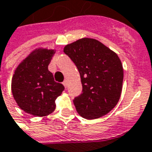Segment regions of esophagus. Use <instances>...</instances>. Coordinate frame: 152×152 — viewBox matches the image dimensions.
<instances>
[{"instance_id":"esophagus-1","label":"esophagus","mask_w":152,"mask_h":152,"mask_svg":"<svg viewBox=\"0 0 152 152\" xmlns=\"http://www.w3.org/2000/svg\"><path fill=\"white\" fill-rule=\"evenodd\" d=\"M63 86H64V87H65V88H66V86H67L66 81H64V82H63Z\"/></svg>"}]
</instances>
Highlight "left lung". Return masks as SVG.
Returning <instances> with one entry per match:
<instances>
[{"label":"left lung","instance_id":"left-lung-1","mask_svg":"<svg viewBox=\"0 0 152 152\" xmlns=\"http://www.w3.org/2000/svg\"><path fill=\"white\" fill-rule=\"evenodd\" d=\"M63 51L75 63L81 77L82 93L74 100L78 114L94 120L109 113L122 91L124 70L118 55L91 38L67 44Z\"/></svg>","mask_w":152,"mask_h":152}]
</instances>
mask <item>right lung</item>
I'll list each match as a JSON object with an SVG mask.
<instances>
[{
	"mask_svg": "<svg viewBox=\"0 0 152 152\" xmlns=\"http://www.w3.org/2000/svg\"><path fill=\"white\" fill-rule=\"evenodd\" d=\"M55 50L37 48L31 51L15 70L12 93L22 110L36 116H45L55 109V100L64 86L55 82L48 70Z\"/></svg>",
	"mask_w": 152,
	"mask_h": 152,
	"instance_id": "add662e5",
	"label": "right lung"
}]
</instances>
